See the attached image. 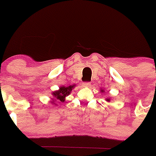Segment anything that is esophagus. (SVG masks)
Wrapping results in <instances>:
<instances>
[{"label": "esophagus", "mask_w": 156, "mask_h": 156, "mask_svg": "<svg viewBox=\"0 0 156 156\" xmlns=\"http://www.w3.org/2000/svg\"><path fill=\"white\" fill-rule=\"evenodd\" d=\"M90 82H84V83H82V86L84 87H90Z\"/></svg>", "instance_id": "obj_1"}]
</instances>
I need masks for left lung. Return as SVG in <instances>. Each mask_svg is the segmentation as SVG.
<instances>
[{
    "mask_svg": "<svg viewBox=\"0 0 156 156\" xmlns=\"http://www.w3.org/2000/svg\"><path fill=\"white\" fill-rule=\"evenodd\" d=\"M101 92H104V90H101ZM106 100V101L109 102L110 101V98H107Z\"/></svg>",
    "mask_w": 156,
    "mask_h": 156,
    "instance_id": "1",
    "label": "left lung"
}]
</instances>
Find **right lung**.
Segmentation results:
<instances>
[{
    "mask_svg": "<svg viewBox=\"0 0 156 156\" xmlns=\"http://www.w3.org/2000/svg\"><path fill=\"white\" fill-rule=\"evenodd\" d=\"M74 87H75V85H70L68 86V87H65V86L60 87L58 90L54 91L52 94V95H53V100H56H56H59L60 102H64L66 100V97H67V96L70 94L71 91L72 90ZM53 103L55 104L53 101Z\"/></svg>",
    "mask_w": 156,
    "mask_h": 156,
    "instance_id": "add662e5",
    "label": "right lung"
}]
</instances>
